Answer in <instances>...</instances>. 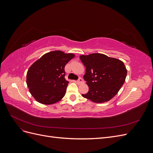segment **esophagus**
I'll use <instances>...</instances> for the list:
<instances>
[{
    "label": "esophagus",
    "mask_w": 153,
    "mask_h": 153,
    "mask_svg": "<svg viewBox=\"0 0 153 153\" xmlns=\"http://www.w3.org/2000/svg\"><path fill=\"white\" fill-rule=\"evenodd\" d=\"M76 82H77V84H83V83H84V80H83L82 78H79V79H78L76 81Z\"/></svg>",
    "instance_id": "1"
}]
</instances>
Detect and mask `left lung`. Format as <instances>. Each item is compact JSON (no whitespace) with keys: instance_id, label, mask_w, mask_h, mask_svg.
Masks as SVG:
<instances>
[{"instance_id":"left-lung-1","label":"left lung","mask_w":153,"mask_h":153,"mask_svg":"<svg viewBox=\"0 0 153 153\" xmlns=\"http://www.w3.org/2000/svg\"><path fill=\"white\" fill-rule=\"evenodd\" d=\"M80 59L86 67L84 78L89 86L87 93L82 96L95 103H104L114 98L126 77L123 62L102 53L83 55Z\"/></svg>"}]
</instances>
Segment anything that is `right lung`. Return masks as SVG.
Returning a JSON list of instances; mask_svg holds the SVG:
<instances>
[{
  "mask_svg": "<svg viewBox=\"0 0 153 153\" xmlns=\"http://www.w3.org/2000/svg\"><path fill=\"white\" fill-rule=\"evenodd\" d=\"M74 57L73 53L53 51L43 55L29 68L27 84L37 101L51 105L63 98L69 83L64 78V68Z\"/></svg>",
  "mask_w": 153,
  "mask_h": 153,
  "instance_id": "add662e5",
  "label": "right lung"
}]
</instances>
